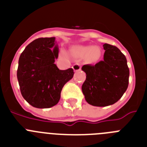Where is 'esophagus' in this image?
<instances>
[{
	"label": "esophagus",
	"instance_id": "obj_1",
	"mask_svg": "<svg viewBox=\"0 0 147 147\" xmlns=\"http://www.w3.org/2000/svg\"><path fill=\"white\" fill-rule=\"evenodd\" d=\"M73 69L74 70V71H79L81 69V65L79 63H76L73 65Z\"/></svg>",
	"mask_w": 147,
	"mask_h": 147
}]
</instances>
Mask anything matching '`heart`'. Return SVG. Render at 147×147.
Here are the masks:
<instances>
[{"label": "heart", "instance_id": "b5f03b06", "mask_svg": "<svg viewBox=\"0 0 147 147\" xmlns=\"http://www.w3.org/2000/svg\"><path fill=\"white\" fill-rule=\"evenodd\" d=\"M78 53L82 57H88L91 62L98 60L101 56L99 49L93 45L80 46L78 48Z\"/></svg>", "mask_w": 147, "mask_h": 147}]
</instances>
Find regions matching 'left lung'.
<instances>
[{"mask_svg": "<svg viewBox=\"0 0 147 147\" xmlns=\"http://www.w3.org/2000/svg\"><path fill=\"white\" fill-rule=\"evenodd\" d=\"M104 59L95 65H85L82 70L86 80L82 90L86 102L96 107H106L117 102L129 84V71L125 56L117 47L103 45Z\"/></svg>", "mask_w": 147, "mask_h": 147, "instance_id": "1", "label": "left lung"}]
</instances>
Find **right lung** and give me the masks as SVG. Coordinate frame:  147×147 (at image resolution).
Instances as JSON below:
<instances>
[{
    "label": "right lung",
    "instance_id": "1",
    "mask_svg": "<svg viewBox=\"0 0 147 147\" xmlns=\"http://www.w3.org/2000/svg\"><path fill=\"white\" fill-rule=\"evenodd\" d=\"M59 47L55 37L34 40L18 61L17 76L21 94L37 108H50L59 102L62 89L74 74L72 68L59 70L54 64Z\"/></svg>",
    "mask_w": 147,
    "mask_h": 147
}]
</instances>
